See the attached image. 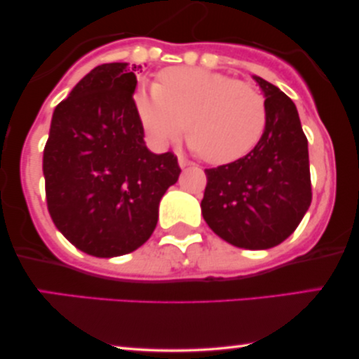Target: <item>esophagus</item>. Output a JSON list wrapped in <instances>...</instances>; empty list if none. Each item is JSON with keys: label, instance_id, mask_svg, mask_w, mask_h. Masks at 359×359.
<instances>
[{"label": "esophagus", "instance_id": "obj_1", "mask_svg": "<svg viewBox=\"0 0 359 359\" xmlns=\"http://www.w3.org/2000/svg\"><path fill=\"white\" fill-rule=\"evenodd\" d=\"M179 165L180 167H189V165H192V162H191V160H187V158H185V156H179Z\"/></svg>", "mask_w": 359, "mask_h": 359}]
</instances>
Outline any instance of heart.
Segmentation results:
<instances>
[{"instance_id": "1", "label": "heart", "mask_w": 359, "mask_h": 359, "mask_svg": "<svg viewBox=\"0 0 359 359\" xmlns=\"http://www.w3.org/2000/svg\"><path fill=\"white\" fill-rule=\"evenodd\" d=\"M135 109L151 147L163 150L184 133L211 165H228L257 147L266 126L265 97L248 82L196 67H170L158 84H142Z\"/></svg>"}]
</instances>
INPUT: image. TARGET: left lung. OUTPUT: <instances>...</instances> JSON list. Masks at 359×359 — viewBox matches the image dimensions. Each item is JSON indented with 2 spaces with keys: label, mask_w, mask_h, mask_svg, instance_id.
<instances>
[{
  "label": "left lung",
  "mask_w": 359,
  "mask_h": 359,
  "mask_svg": "<svg viewBox=\"0 0 359 359\" xmlns=\"http://www.w3.org/2000/svg\"><path fill=\"white\" fill-rule=\"evenodd\" d=\"M265 93L266 126L257 147L228 165L205 168L203 216L238 248L266 250L297 229L312 201L307 138L294 101L253 77Z\"/></svg>",
  "instance_id": "1"
}]
</instances>
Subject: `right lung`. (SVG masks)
Listing matches in <instances>:
<instances>
[{
    "instance_id": "add662e5",
    "label": "right lung",
    "mask_w": 359,
    "mask_h": 359,
    "mask_svg": "<svg viewBox=\"0 0 359 359\" xmlns=\"http://www.w3.org/2000/svg\"><path fill=\"white\" fill-rule=\"evenodd\" d=\"M125 62L94 67L57 104L43 148L47 208L57 229L100 258L135 251L154 233L158 204L179 179L172 151L148 150Z\"/></svg>"
}]
</instances>
